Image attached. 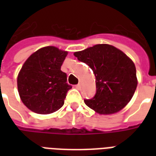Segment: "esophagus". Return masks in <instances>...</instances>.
I'll list each match as a JSON object with an SVG mask.
<instances>
[{
  "label": "esophagus",
  "instance_id": "esophagus-1",
  "mask_svg": "<svg viewBox=\"0 0 156 156\" xmlns=\"http://www.w3.org/2000/svg\"><path fill=\"white\" fill-rule=\"evenodd\" d=\"M75 87L77 88V89H80L81 85H80V84H78V85H76V86H75Z\"/></svg>",
  "mask_w": 156,
  "mask_h": 156
}]
</instances>
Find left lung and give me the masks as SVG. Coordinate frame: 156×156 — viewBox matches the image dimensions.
Returning a JSON list of instances; mask_svg holds the SVG:
<instances>
[{"label": "left lung", "mask_w": 156, "mask_h": 156, "mask_svg": "<svg viewBox=\"0 0 156 156\" xmlns=\"http://www.w3.org/2000/svg\"><path fill=\"white\" fill-rule=\"evenodd\" d=\"M73 55L95 73L96 93L84 100L89 108L100 114H112L130 101L138 85L136 68L123 52L112 45L96 44Z\"/></svg>", "instance_id": "8db88e82"}]
</instances>
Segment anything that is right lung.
<instances>
[{
	"instance_id": "add662e5",
	"label": "right lung",
	"mask_w": 156,
	"mask_h": 156,
	"mask_svg": "<svg viewBox=\"0 0 156 156\" xmlns=\"http://www.w3.org/2000/svg\"><path fill=\"white\" fill-rule=\"evenodd\" d=\"M68 52L48 46L26 61L18 76V90L23 103L39 114H49L63 106L69 90L67 75L61 70Z\"/></svg>"
}]
</instances>
